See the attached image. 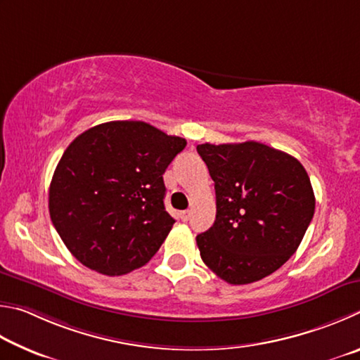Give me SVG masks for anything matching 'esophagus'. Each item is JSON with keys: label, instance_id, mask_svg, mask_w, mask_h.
I'll list each match as a JSON object with an SVG mask.
<instances>
[{"label": "esophagus", "instance_id": "1", "mask_svg": "<svg viewBox=\"0 0 360 360\" xmlns=\"http://www.w3.org/2000/svg\"><path fill=\"white\" fill-rule=\"evenodd\" d=\"M180 218L184 219V221H190V218H191V212H190V210L184 212V213H181V215H180Z\"/></svg>", "mask_w": 360, "mask_h": 360}]
</instances>
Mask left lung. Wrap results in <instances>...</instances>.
Instances as JSON below:
<instances>
[{
	"mask_svg": "<svg viewBox=\"0 0 360 360\" xmlns=\"http://www.w3.org/2000/svg\"><path fill=\"white\" fill-rule=\"evenodd\" d=\"M215 181L217 219L196 237L200 257L229 285H248L291 257L314 213V193L294 156L255 141L200 143Z\"/></svg>",
	"mask_w": 360,
	"mask_h": 360,
	"instance_id": "1",
	"label": "left lung"
}]
</instances>
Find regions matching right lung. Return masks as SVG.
Segmentation results:
<instances>
[{
  "label": "right lung",
  "mask_w": 360,
  "mask_h": 360,
  "mask_svg": "<svg viewBox=\"0 0 360 360\" xmlns=\"http://www.w3.org/2000/svg\"><path fill=\"white\" fill-rule=\"evenodd\" d=\"M186 141L143 122H109L69 143L49 190V212L66 248L109 276L142 267L175 219L162 174Z\"/></svg>",
  "instance_id": "add662e5"
}]
</instances>
